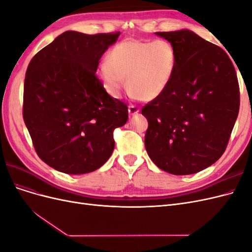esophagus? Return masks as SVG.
<instances>
[{"label":"esophagus","mask_w":252,"mask_h":252,"mask_svg":"<svg viewBox=\"0 0 252 252\" xmlns=\"http://www.w3.org/2000/svg\"><path fill=\"white\" fill-rule=\"evenodd\" d=\"M139 111H140V108L138 107V106H135V105H130V106H129L128 112H129V114H130V116H133V114L138 113Z\"/></svg>","instance_id":"1"}]
</instances>
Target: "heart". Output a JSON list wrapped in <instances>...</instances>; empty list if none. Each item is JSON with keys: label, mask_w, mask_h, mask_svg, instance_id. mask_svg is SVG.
<instances>
[{"label": "heart", "mask_w": 252, "mask_h": 252, "mask_svg": "<svg viewBox=\"0 0 252 252\" xmlns=\"http://www.w3.org/2000/svg\"><path fill=\"white\" fill-rule=\"evenodd\" d=\"M175 52L165 40L127 39L118 43L108 61L98 64L97 75L113 96H120L126 85L134 97L154 100L168 85L175 68Z\"/></svg>", "instance_id": "obj_1"}]
</instances>
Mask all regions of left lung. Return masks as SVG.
<instances>
[{"label":"left lung","instance_id":"obj_1","mask_svg":"<svg viewBox=\"0 0 252 252\" xmlns=\"http://www.w3.org/2000/svg\"><path fill=\"white\" fill-rule=\"evenodd\" d=\"M156 34L172 45L177 62L165 90L142 108L145 147L159 169L196 173L226 150L240 109L238 77L225 50L190 30Z\"/></svg>","mask_w":252,"mask_h":252}]
</instances>
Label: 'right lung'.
<instances>
[{
	"mask_svg": "<svg viewBox=\"0 0 252 252\" xmlns=\"http://www.w3.org/2000/svg\"><path fill=\"white\" fill-rule=\"evenodd\" d=\"M119 35L65 32L30 61L23 118L36 155L53 169L88 173L112 154L113 131L127 122L128 107L106 93L95 71Z\"/></svg>",
	"mask_w": 252,
	"mask_h": 252,
	"instance_id": "1",
	"label": "right lung"
}]
</instances>
